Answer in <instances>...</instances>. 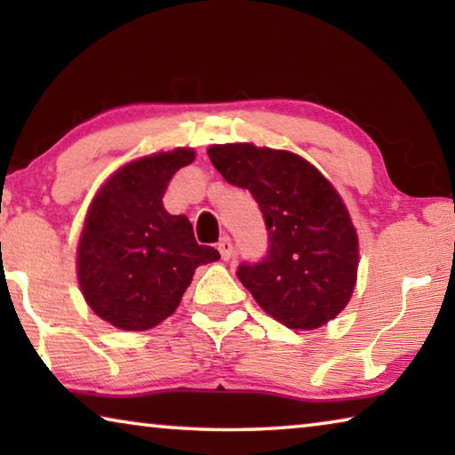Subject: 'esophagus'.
<instances>
[{"label":"esophagus","instance_id":"34e87169","mask_svg":"<svg viewBox=\"0 0 455 455\" xmlns=\"http://www.w3.org/2000/svg\"><path fill=\"white\" fill-rule=\"evenodd\" d=\"M217 249L220 252V259L222 260H228L230 257H233V241H230L228 236H222L220 241L217 243Z\"/></svg>","mask_w":455,"mask_h":455}]
</instances>
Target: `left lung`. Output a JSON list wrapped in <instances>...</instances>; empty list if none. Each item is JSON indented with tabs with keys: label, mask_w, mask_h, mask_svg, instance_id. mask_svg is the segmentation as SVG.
<instances>
[{
	"label": "left lung",
	"mask_w": 455,
	"mask_h": 455,
	"mask_svg": "<svg viewBox=\"0 0 455 455\" xmlns=\"http://www.w3.org/2000/svg\"><path fill=\"white\" fill-rule=\"evenodd\" d=\"M214 168L257 200L267 255L236 276L289 329H317L349 303L357 276V235L331 182L297 154L252 144H214Z\"/></svg>",
	"instance_id": "1"
}]
</instances>
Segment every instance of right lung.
<instances>
[{
	"label": "right lung",
	"instance_id": "obj_1",
	"mask_svg": "<svg viewBox=\"0 0 455 455\" xmlns=\"http://www.w3.org/2000/svg\"><path fill=\"white\" fill-rule=\"evenodd\" d=\"M195 152L146 156L108 180L92 203L78 246V281L98 317L124 331H146L179 307L195 268L219 260L196 243L184 214H168L163 196Z\"/></svg>",
	"mask_w": 455,
	"mask_h": 455
}]
</instances>
